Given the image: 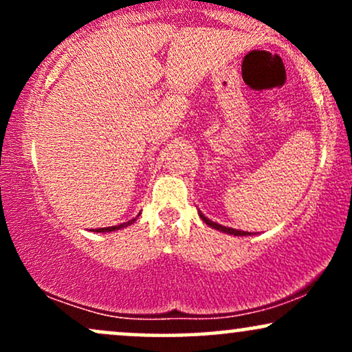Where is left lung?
<instances>
[{
	"label": "left lung",
	"mask_w": 352,
	"mask_h": 352,
	"mask_svg": "<svg viewBox=\"0 0 352 352\" xmlns=\"http://www.w3.org/2000/svg\"><path fill=\"white\" fill-rule=\"evenodd\" d=\"M199 215H200L201 220H204L205 223L208 225V227L215 228V230H218V232H221V233H227V235H233V236H250V235H252V233H250V232H241V230H235V228H230V227H223V225L217 223V221H212V220H210V218L205 217L204 213L200 212V210H199Z\"/></svg>",
	"instance_id": "8db88e82"
}]
</instances>
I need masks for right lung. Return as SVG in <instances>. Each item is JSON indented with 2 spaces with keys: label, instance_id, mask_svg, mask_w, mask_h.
<instances>
[{
  "label": "right lung",
  "instance_id": "obj_1",
  "mask_svg": "<svg viewBox=\"0 0 352 352\" xmlns=\"http://www.w3.org/2000/svg\"><path fill=\"white\" fill-rule=\"evenodd\" d=\"M139 215H140V213H139ZM139 215H137L135 218H132V220L125 221V223L116 225V227H106V228H92V230H91V232H96V233H109V232H116V230L125 228V227H129V225H132V223H134V221L137 220V218H139Z\"/></svg>",
  "mask_w": 352,
  "mask_h": 352
}]
</instances>
